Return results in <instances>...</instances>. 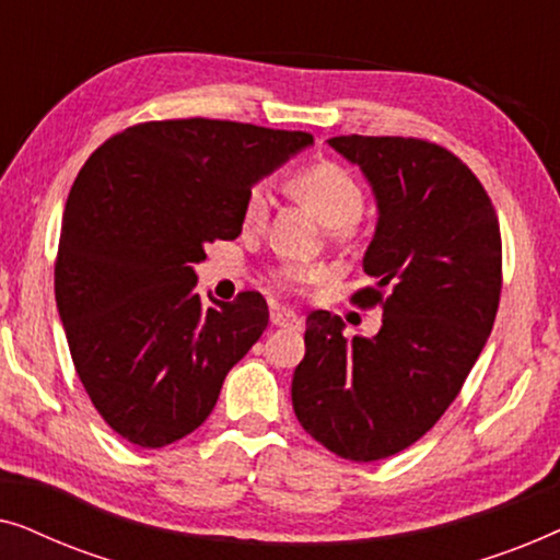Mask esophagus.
Instances as JSON below:
<instances>
[{
	"mask_svg": "<svg viewBox=\"0 0 560 560\" xmlns=\"http://www.w3.org/2000/svg\"><path fill=\"white\" fill-rule=\"evenodd\" d=\"M272 326H278V328H293V331H301L303 328V318L298 316V313H293V311H272Z\"/></svg>",
	"mask_w": 560,
	"mask_h": 560,
	"instance_id": "esophagus-1",
	"label": "esophagus"
}]
</instances>
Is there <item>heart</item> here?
Listing matches in <instances>:
<instances>
[{
    "label": "heart",
    "instance_id": "obj_1",
    "mask_svg": "<svg viewBox=\"0 0 560 560\" xmlns=\"http://www.w3.org/2000/svg\"><path fill=\"white\" fill-rule=\"evenodd\" d=\"M288 190L316 213L320 224L334 229L339 236L349 234V224H354L364 209V190L359 186V180L347 167L336 163H316L303 167L288 180ZM267 213H270L267 190L262 186L252 188L247 201H244V226L259 229L267 221ZM320 275L324 272L311 265H285L280 267L275 278L282 288H298L303 282L318 280Z\"/></svg>",
    "mask_w": 560,
    "mask_h": 560
}]
</instances>
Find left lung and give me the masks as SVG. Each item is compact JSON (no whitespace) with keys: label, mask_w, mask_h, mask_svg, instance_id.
Segmentation results:
<instances>
[{"label":"left lung","mask_w":560,"mask_h":560,"mask_svg":"<svg viewBox=\"0 0 560 560\" xmlns=\"http://www.w3.org/2000/svg\"><path fill=\"white\" fill-rule=\"evenodd\" d=\"M370 183L377 224L354 303L382 305L372 339L313 311L293 374L305 433L349 462L408 448L456 400L494 326L502 242L492 201L454 152L412 137H331Z\"/></svg>","instance_id":"1"}]
</instances>
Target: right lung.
<instances>
[{"label":"right lung","mask_w":560,"mask_h":560,"mask_svg":"<svg viewBox=\"0 0 560 560\" xmlns=\"http://www.w3.org/2000/svg\"><path fill=\"white\" fill-rule=\"evenodd\" d=\"M311 144L308 132L167 119L114 135L81 167L56 303L75 372L121 439L163 448L194 433L262 336L265 298L206 308L196 265L206 244L242 234L252 186Z\"/></svg>","instance_id":"1"}]
</instances>
